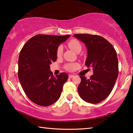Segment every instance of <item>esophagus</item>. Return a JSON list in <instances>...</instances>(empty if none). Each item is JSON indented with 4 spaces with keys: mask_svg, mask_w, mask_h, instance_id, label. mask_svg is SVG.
Instances as JSON below:
<instances>
[{
    "mask_svg": "<svg viewBox=\"0 0 133 133\" xmlns=\"http://www.w3.org/2000/svg\"><path fill=\"white\" fill-rule=\"evenodd\" d=\"M73 75H69V78H73Z\"/></svg>",
    "mask_w": 133,
    "mask_h": 133,
    "instance_id": "esophagus-1",
    "label": "esophagus"
}]
</instances>
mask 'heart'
Instances as JSON below:
<instances>
[{"instance_id": "b5f03b06", "label": "heart", "mask_w": 133, "mask_h": 133, "mask_svg": "<svg viewBox=\"0 0 133 133\" xmlns=\"http://www.w3.org/2000/svg\"><path fill=\"white\" fill-rule=\"evenodd\" d=\"M68 46L69 48L73 49L75 52L78 53L80 52L82 49V46H81V43L77 39H72L68 42ZM63 54V47L61 46H59L57 48L56 51V55L57 57H60ZM78 67V64L77 63H69L67 64L65 66L66 70L69 71H73L76 69Z\"/></svg>"}]
</instances>
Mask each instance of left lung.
Instances as JSON below:
<instances>
[{
  "mask_svg": "<svg viewBox=\"0 0 133 133\" xmlns=\"http://www.w3.org/2000/svg\"><path fill=\"white\" fill-rule=\"evenodd\" d=\"M83 42L87 49L85 66L92 67L90 79L80 76L78 90L83 100L98 103L110 94L118 75V60L112 45L100 36L89 34L73 35Z\"/></svg>",
  "mask_w": 133,
  "mask_h": 133,
  "instance_id": "8db88e82",
  "label": "left lung"
}]
</instances>
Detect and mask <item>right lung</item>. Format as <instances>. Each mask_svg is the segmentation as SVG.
<instances>
[{"mask_svg": "<svg viewBox=\"0 0 133 133\" xmlns=\"http://www.w3.org/2000/svg\"><path fill=\"white\" fill-rule=\"evenodd\" d=\"M70 36L37 35L21 49L18 76L25 94L35 104L48 106L60 98L68 75L60 73L53 76L49 65L57 60V48Z\"/></svg>", "mask_w": 133, "mask_h": 133, "instance_id": "1", "label": "right lung"}]
</instances>
